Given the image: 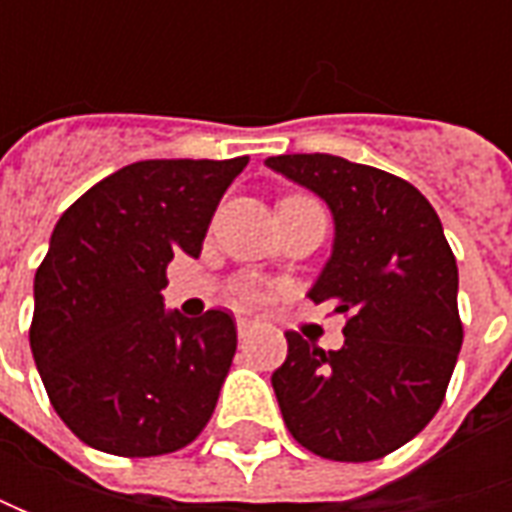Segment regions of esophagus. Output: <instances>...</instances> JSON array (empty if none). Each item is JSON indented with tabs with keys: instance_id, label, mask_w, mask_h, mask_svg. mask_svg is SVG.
Masks as SVG:
<instances>
[{
	"instance_id": "esophagus-1",
	"label": "esophagus",
	"mask_w": 512,
	"mask_h": 512,
	"mask_svg": "<svg viewBox=\"0 0 512 512\" xmlns=\"http://www.w3.org/2000/svg\"><path fill=\"white\" fill-rule=\"evenodd\" d=\"M253 322H247V319H239V322H236V330H239V339H242V342H245V339H250V333H253Z\"/></svg>"
}]
</instances>
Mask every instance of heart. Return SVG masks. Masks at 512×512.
I'll return each instance as SVG.
<instances>
[{
	"mask_svg": "<svg viewBox=\"0 0 512 512\" xmlns=\"http://www.w3.org/2000/svg\"><path fill=\"white\" fill-rule=\"evenodd\" d=\"M236 296H239V302H242V305H256V302L262 299L259 287L250 285V282H245V285H239V293H236Z\"/></svg>",
	"mask_w": 512,
	"mask_h": 512,
	"instance_id": "1",
	"label": "heart"
}]
</instances>
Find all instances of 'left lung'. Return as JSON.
I'll return each instance as SVG.
<instances>
[{"label":"left lung","instance_id":"8db88e82","mask_svg":"<svg viewBox=\"0 0 512 512\" xmlns=\"http://www.w3.org/2000/svg\"><path fill=\"white\" fill-rule=\"evenodd\" d=\"M336 219L333 256L310 290L344 316L342 350L285 333L273 390L287 430L330 462H376L442 407L464 342L459 267L433 205L387 170L330 153L270 156Z\"/></svg>","mask_w":512,"mask_h":512}]
</instances>
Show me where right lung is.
Returning <instances> with one entry per match:
<instances>
[{"mask_svg":"<svg viewBox=\"0 0 512 512\" xmlns=\"http://www.w3.org/2000/svg\"><path fill=\"white\" fill-rule=\"evenodd\" d=\"M236 159H148L82 193L33 282L30 350L59 419L90 447L150 459L210 422L236 356L225 310L165 313L173 256H199Z\"/></svg>","mask_w":512,"mask_h":512,"instance_id":"right-lung-1","label":"right lung"}]
</instances>
